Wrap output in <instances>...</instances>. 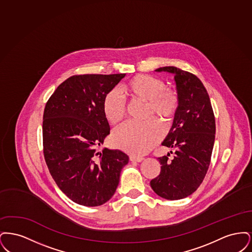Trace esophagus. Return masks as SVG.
<instances>
[{
	"mask_svg": "<svg viewBox=\"0 0 252 252\" xmlns=\"http://www.w3.org/2000/svg\"><path fill=\"white\" fill-rule=\"evenodd\" d=\"M129 159H130L131 161H137V162H141V161L144 159V158H143V157L135 156V155H130V156H129Z\"/></svg>",
	"mask_w": 252,
	"mask_h": 252,
	"instance_id": "esophagus-1",
	"label": "esophagus"
}]
</instances>
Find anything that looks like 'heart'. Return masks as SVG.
<instances>
[{
  "label": "heart",
  "instance_id": "b5f03b06",
  "mask_svg": "<svg viewBox=\"0 0 252 252\" xmlns=\"http://www.w3.org/2000/svg\"><path fill=\"white\" fill-rule=\"evenodd\" d=\"M125 91L133 100L148 103L146 118L156 115L163 123L174 120L180 104L176 91L165 89V83L155 76L138 74L130 79ZM103 111L110 125H118L125 119L127 106L120 91L111 90L105 96ZM164 132L156 119L144 124H126L112 134V143L121 149L135 156L144 155L150 151L163 137Z\"/></svg>",
  "mask_w": 252,
  "mask_h": 252
}]
</instances>
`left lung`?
I'll list each match as a JSON object with an SVG mask.
<instances>
[{
    "instance_id": "1",
    "label": "left lung",
    "mask_w": 252,
    "mask_h": 252,
    "mask_svg": "<svg viewBox=\"0 0 252 252\" xmlns=\"http://www.w3.org/2000/svg\"><path fill=\"white\" fill-rule=\"evenodd\" d=\"M155 71L174 74L180 104L161 144L175 148V156L172 160L168 159L169 153L158 158L160 173L150 186L160 197L178 200L192 194L203 181L215 144L216 119L209 94L197 76L174 66Z\"/></svg>"
}]
</instances>
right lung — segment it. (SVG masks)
<instances>
[{"mask_svg": "<svg viewBox=\"0 0 252 252\" xmlns=\"http://www.w3.org/2000/svg\"><path fill=\"white\" fill-rule=\"evenodd\" d=\"M126 73L72 75L49 98L43 113V153L60 190L75 203L95 207L117 189L128 156L98 147L110 127L103 102Z\"/></svg>", "mask_w": 252, "mask_h": 252, "instance_id": "add662e5", "label": "right lung"}]
</instances>
